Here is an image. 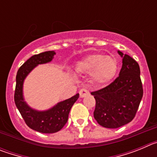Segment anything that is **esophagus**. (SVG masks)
<instances>
[{"mask_svg":"<svg viewBox=\"0 0 157 157\" xmlns=\"http://www.w3.org/2000/svg\"><path fill=\"white\" fill-rule=\"evenodd\" d=\"M79 94H80V98H85V97H86V96H88L89 94H90V92H89L88 90H87L86 89H81L79 91Z\"/></svg>","mask_w":157,"mask_h":157,"instance_id":"1","label":"esophagus"}]
</instances>
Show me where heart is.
Masks as SVG:
<instances>
[{"mask_svg":"<svg viewBox=\"0 0 157 157\" xmlns=\"http://www.w3.org/2000/svg\"><path fill=\"white\" fill-rule=\"evenodd\" d=\"M76 70L90 74L93 81L98 84H107L114 79L117 75L119 63L114 56L92 53L78 62Z\"/></svg>","mask_w":157,"mask_h":157,"instance_id":"1","label":"heart"}]
</instances>
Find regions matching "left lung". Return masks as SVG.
<instances>
[{
  "mask_svg": "<svg viewBox=\"0 0 157 157\" xmlns=\"http://www.w3.org/2000/svg\"><path fill=\"white\" fill-rule=\"evenodd\" d=\"M123 65L119 77L105 88L91 94L96 100L94 119L106 128H118L132 121L143 96L137 62L120 51Z\"/></svg>",
  "mask_w": 157,
  "mask_h": 157,
  "instance_id": "obj_1",
  "label": "left lung"
}]
</instances>
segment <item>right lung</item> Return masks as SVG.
Wrapping results in <instances>:
<instances>
[{
  "mask_svg": "<svg viewBox=\"0 0 157 157\" xmlns=\"http://www.w3.org/2000/svg\"><path fill=\"white\" fill-rule=\"evenodd\" d=\"M56 55L54 51H46L34 55L29 58L18 70L16 75V86L14 100L25 123L30 128L43 134H52L61 130L68 120L71 107L75 104L79 94L69 99L58 102L51 109L38 111L32 109L23 98V82L25 78L37 65L49 63Z\"/></svg>",
  "mask_w": 157,
  "mask_h": 157,
  "instance_id": "obj_1",
  "label": "right lung"
}]
</instances>
